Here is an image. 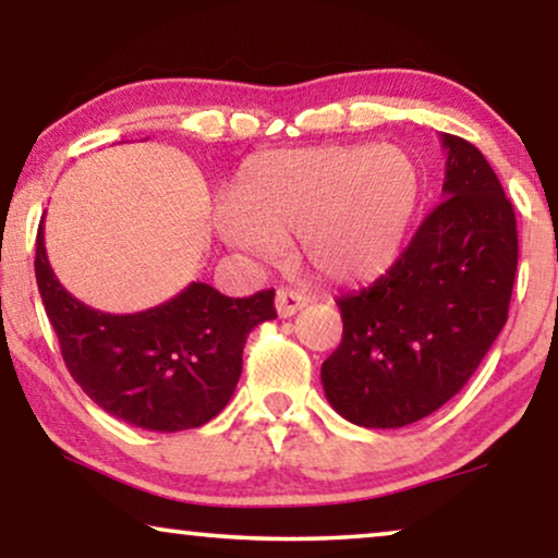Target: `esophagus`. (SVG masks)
Listing matches in <instances>:
<instances>
[{"label": "esophagus", "mask_w": 558, "mask_h": 558, "mask_svg": "<svg viewBox=\"0 0 558 558\" xmlns=\"http://www.w3.org/2000/svg\"><path fill=\"white\" fill-rule=\"evenodd\" d=\"M274 302H277L279 317H292L302 307H307L310 296L302 294V292H296V289H279L277 300H274Z\"/></svg>", "instance_id": "esophagus-1"}]
</instances>
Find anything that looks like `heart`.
Masks as SVG:
<instances>
[{
  "instance_id": "heart-1",
  "label": "heart",
  "mask_w": 558,
  "mask_h": 558,
  "mask_svg": "<svg viewBox=\"0 0 558 558\" xmlns=\"http://www.w3.org/2000/svg\"><path fill=\"white\" fill-rule=\"evenodd\" d=\"M424 195L416 159L401 147L327 144L248 159L218 233L258 258H279L292 239L319 277L365 284L399 262Z\"/></svg>"
}]
</instances>
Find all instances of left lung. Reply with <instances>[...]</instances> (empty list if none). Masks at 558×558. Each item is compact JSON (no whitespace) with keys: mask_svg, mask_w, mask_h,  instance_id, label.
<instances>
[{"mask_svg":"<svg viewBox=\"0 0 558 558\" xmlns=\"http://www.w3.org/2000/svg\"><path fill=\"white\" fill-rule=\"evenodd\" d=\"M441 203L391 271L338 300L342 342L319 376L330 407L368 429H399L445 407L508 319L513 205L475 144L441 134Z\"/></svg>","mask_w":558,"mask_h":558,"instance_id":"1","label":"left lung"}]
</instances>
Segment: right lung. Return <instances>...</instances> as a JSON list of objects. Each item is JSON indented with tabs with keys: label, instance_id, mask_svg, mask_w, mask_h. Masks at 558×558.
I'll return each instance as SVG.
<instances>
[{
	"label": "right lung",
	"instance_id": "add662e5",
	"mask_svg": "<svg viewBox=\"0 0 558 558\" xmlns=\"http://www.w3.org/2000/svg\"><path fill=\"white\" fill-rule=\"evenodd\" d=\"M35 277L63 361L106 414L149 432H182L226 409L248 332L277 317L274 289L243 300L193 281L134 315H109L60 284L37 228Z\"/></svg>",
	"mask_w": 558,
	"mask_h": 558
}]
</instances>
